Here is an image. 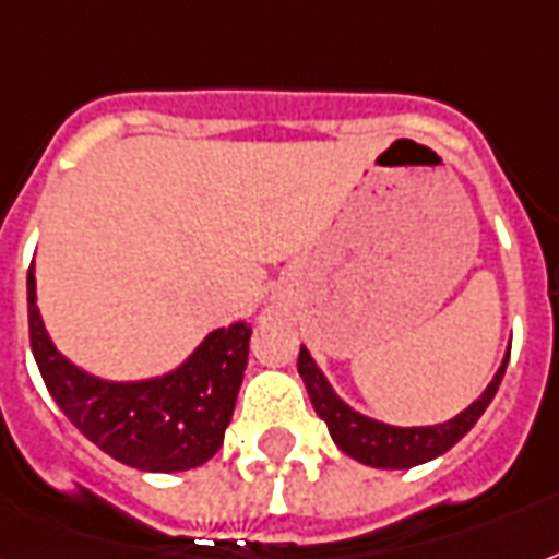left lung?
<instances>
[{
  "label": "left lung",
  "mask_w": 559,
  "mask_h": 559,
  "mask_svg": "<svg viewBox=\"0 0 559 559\" xmlns=\"http://www.w3.org/2000/svg\"><path fill=\"white\" fill-rule=\"evenodd\" d=\"M507 357H510V352H507ZM504 369L507 360L501 364V369H498L496 378H492V383L484 390L478 402L468 404L466 411L451 421L428 425V428H393V425L360 416L346 402H340L334 390H331V383L325 381V374L319 372L317 364H313L308 348L301 346V352H298V374L308 386L310 404L319 413V419H325L328 431L348 457L374 468L419 466V463H428V460L445 454L451 445H457L475 428V421L484 416L489 402L496 399Z\"/></svg>",
  "instance_id": "obj_1"
}]
</instances>
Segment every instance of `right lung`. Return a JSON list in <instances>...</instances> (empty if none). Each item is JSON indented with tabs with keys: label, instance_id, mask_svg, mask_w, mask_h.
Returning a JSON list of instances; mask_svg holds the SVG:
<instances>
[{
	"label": "right lung",
	"instance_id": "add662e5",
	"mask_svg": "<svg viewBox=\"0 0 559 559\" xmlns=\"http://www.w3.org/2000/svg\"><path fill=\"white\" fill-rule=\"evenodd\" d=\"M28 336L46 390L63 416L105 454L140 472H185L219 451L249 364L251 328L213 331L176 372L114 383L61 357L43 328L28 266Z\"/></svg>",
	"mask_w": 559,
	"mask_h": 559
}]
</instances>
